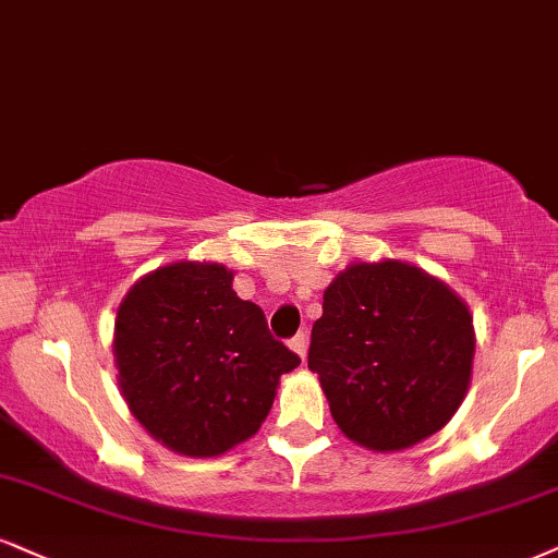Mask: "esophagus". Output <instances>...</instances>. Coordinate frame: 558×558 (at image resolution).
Returning <instances> with one entry per match:
<instances>
[{
	"label": "esophagus",
	"mask_w": 558,
	"mask_h": 558,
	"mask_svg": "<svg viewBox=\"0 0 558 558\" xmlns=\"http://www.w3.org/2000/svg\"><path fill=\"white\" fill-rule=\"evenodd\" d=\"M290 347H292V352L298 354L302 362H305V356H307V333H298V336H294V339L290 341Z\"/></svg>",
	"instance_id": "obj_1"
}]
</instances>
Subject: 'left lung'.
<instances>
[{
	"label": "left lung",
	"mask_w": 558,
	"mask_h": 558,
	"mask_svg": "<svg viewBox=\"0 0 558 558\" xmlns=\"http://www.w3.org/2000/svg\"><path fill=\"white\" fill-rule=\"evenodd\" d=\"M473 352V315L442 279L396 258L356 260L323 292L307 367L343 435L396 452L456 416Z\"/></svg>",
	"instance_id": "8db88e82"
}]
</instances>
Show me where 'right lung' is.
<instances>
[{
	"instance_id": "obj_1",
	"label": "right lung",
	"mask_w": 558,
	"mask_h": 558,
	"mask_svg": "<svg viewBox=\"0 0 558 558\" xmlns=\"http://www.w3.org/2000/svg\"><path fill=\"white\" fill-rule=\"evenodd\" d=\"M113 360L136 422L189 458H217L256 435L279 377L300 364L215 260L144 274L116 313Z\"/></svg>"
}]
</instances>
